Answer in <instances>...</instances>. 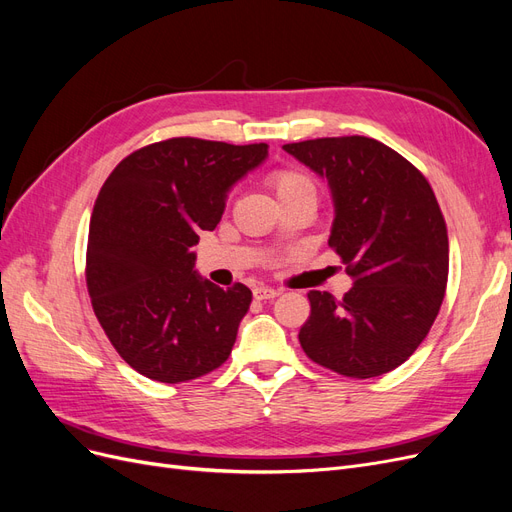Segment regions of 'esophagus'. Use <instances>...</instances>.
Segmentation results:
<instances>
[{"label":"esophagus","mask_w":512,"mask_h":512,"mask_svg":"<svg viewBox=\"0 0 512 512\" xmlns=\"http://www.w3.org/2000/svg\"><path fill=\"white\" fill-rule=\"evenodd\" d=\"M280 294H282L280 288H271V286H258V288H254V297H256L258 301L275 299V297H280Z\"/></svg>","instance_id":"1"}]
</instances>
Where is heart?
Returning a JSON list of instances; mask_svg holds the SVG:
<instances>
[{"label": "heart", "mask_w": 512, "mask_h": 512, "mask_svg": "<svg viewBox=\"0 0 512 512\" xmlns=\"http://www.w3.org/2000/svg\"><path fill=\"white\" fill-rule=\"evenodd\" d=\"M265 181L280 205L297 196H316V185L312 177L299 168H273L271 173H267Z\"/></svg>", "instance_id": "heart-1"}]
</instances>
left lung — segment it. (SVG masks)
Masks as SVG:
<instances>
[{
  "label": "left lung",
  "instance_id": "8db88e82",
  "mask_svg": "<svg viewBox=\"0 0 512 512\" xmlns=\"http://www.w3.org/2000/svg\"><path fill=\"white\" fill-rule=\"evenodd\" d=\"M284 149L329 181V245L354 286L335 299L309 290L299 342L314 363L348 378H376L421 346L444 299L448 235L425 175L367 136L288 143Z\"/></svg>",
  "mask_w": 512,
  "mask_h": 512
}]
</instances>
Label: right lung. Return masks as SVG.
<instances>
[{
  "mask_svg": "<svg viewBox=\"0 0 512 512\" xmlns=\"http://www.w3.org/2000/svg\"><path fill=\"white\" fill-rule=\"evenodd\" d=\"M267 149L168 138L130 153L104 181L89 222L87 290L106 337L138 374L177 384L228 359L252 290L203 280L190 247L220 224L230 188Z\"/></svg>",
  "mask_w": 512,
  "mask_h": 512,
  "instance_id": "add662e5",
  "label": "right lung"
}]
</instances>
